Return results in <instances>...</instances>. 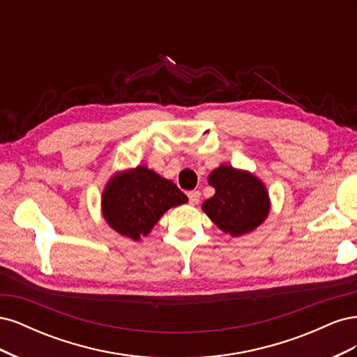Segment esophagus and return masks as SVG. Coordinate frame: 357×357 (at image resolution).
Here are the masks:
<instances>
[{
  "label": "esophagus",
  "instance_id": "1",
  "mask_svg": "<svg viewBox=\"0 0 357 357\" xmlns=\"http://www.w3.org/2000/svg\"><path fill=\"white\" fill-rule=\"evenodd\" d=\"M188 197H189V202H190L192 205H197V204L199 202L201 193H199V190H192V192L188 193Z\"/></svg>",
  "mask_w": 357,
  "mask_h": 357
}]
</instances>
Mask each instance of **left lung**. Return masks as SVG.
<instances>
[{
  "label": "left lung",
  "mask_w": 357,
  "mask_h": 357,
  "mask_svg": "<svg viewBox=\"0 0 357 357\" xmlns=\"http://www.w3.org/2000/svg\"><path fill=\"white\" fill-rule=\"evenodd\" d=\"M208 183L215 192L204 201L202 210L225 234L241 236L266 220L271 199L253 172L223 164L210 172Z\"/></svg>",
  "instance_id": "1"
}]
</instances>
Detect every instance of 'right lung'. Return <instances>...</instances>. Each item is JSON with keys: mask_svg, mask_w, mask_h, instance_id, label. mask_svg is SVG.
Instances as JSON below:
<instances>
[{"mask_svg": "<svg viewBox=\"0 0 357 357\" xmlns=\"http://www.w3.org/2000/svg\"><path fill=\"white\" fill-rule=\"evenodd\" d=\"M189 199L174 183L146 165L119 171L102 190L101 211L112 229L142 240L169 208Z\"/></svg>", "mask_w": 357, "mask_h": 357, "instance_id": "right-lung-1", "label": "right lung"}]
</instances>
